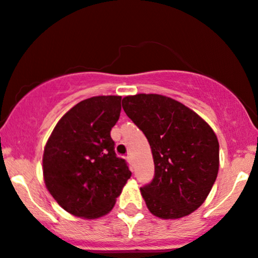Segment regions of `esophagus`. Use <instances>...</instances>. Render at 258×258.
Wrapping results in <instances>:
<instances>
[{"instance_id":"esophagus-1","label":"esophagus","mask_w":258,"mask_h":258,"mask_svg":"<svg viewBox=\"0 0 258 258\" xmlns=\"http://www.w3.org/2000/svg\"><path fill=\"white\" fill-rule=\"evenodd\" d=\"M127 161H128L130 164H132V166H133V156H132V155H128V156H127Z\"/></svg>"}]
</instances>
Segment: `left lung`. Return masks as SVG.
<instances>
[{
	"label": "left lung",
	"instance_id": "obj_1",
	"mask_svg": "<svg viewBox=\"0 0 258 258\" xmlns=\"http://www.w3.org/2000/svg\"><path fill=\"white\" fill-rule=\"evenodd\" d=\"M122 108L153 153L154 179L141 187L150 213L179 219L198 209L219 172V142L212 127L190 108L162 95L127 96Z\"/></svg>",
	"mask_w": 258,
	"mask_h": 258
}]
</instances>
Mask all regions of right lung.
<instances>
[{
	"instance_id": "obj_1",
	"label": "right lung",
	"mask_w": 258,
	"mask_h": 258,
	"mask_svg": "<svg viewBox=\"0 0 258 258\" xmlns=\"http://www.w3.org/2000/svg\"><path fill=\"white\" fill-rule=\"evenodd\" d=\"M120 111V96L84 99L61 117L46 142L45 186L73 215L97 219L109 213L132 174L110 137Z\"/></svg>"
}]
</instances>
